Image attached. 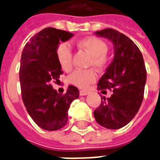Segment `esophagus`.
Here are the masks:
<instances>
[{
	"mask_svg": "<svg viewBox=\"0 0 160 160\" xmlns=\"http://www.w3.org/2000/svg\"><path fill=\"white\" fill-rule=\"evenodd\" d=\"M90 93L88 91H85V90H81L80 91V96H86V95H88Z\"/></svg>",
	"mask_w": 160,
	"mask_h": 160,
	"instance_id": "1",
	"label": "esophagus"
}]
</instances>
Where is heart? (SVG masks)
<instances>
[{
  "label": "heart",
  "mask_w": 160,
  "mask_h": 160,
  "mask_svg": "<svg viewBox=\"0 0 160 160\" xmlns=\"http://www.w3.org/2000/svg\"><path fill=\"white\" fill-rule=\"evenodd\" d=\"M78 46L91 56L90 65L97 69H103L107 66L108 58L106 53L108 47L103 40L97 37H86L78 42ZM56 55L61 68L64 71H70L73 67V53L69 45L65 42L58 45ZM96 79V74L93 69H76L69 75L68 81L79 88L85 89L95 82Z\"/></svg>",
  "instance_id": "heart-1"
}]
</instances>
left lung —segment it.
<instances>
[{
  "instance_id": "obj_1",
  "label": "left lung",
  "mask_w": 160,
  "mask_h": 160,
  "mask_svg": "<svg viewBox=\"0 0 160 160\" xmlns=\"http://www.w3.org/2000/svg\"><path fill=\"white\" fill-rule=\"evenodd\" d=\"M95 33L112 42L114 58L97 84L102 94L107 89L113 94L102 97L94 117L106 128L119 129L132 120L142 104L147 79L144 61L139 48L126 35L112 28Z\"/></svg>"
}]
</instances>
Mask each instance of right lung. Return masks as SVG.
Here are the masks:
<instances>
[{
    "label": "right lung",
    "instance_id": "1",
    "mask_svg": "<svg viewBox=\"0 0 160 160\" xmlns=\"http://www.w3.org/2000/svg\"><path fill=\"white\" fill-rule=\"evenodd\" d=\"M73 36L69 32L47 28L27 42L22 53L19 78L23 103L35 123L47 131L66 125L69 106L79 98V90L74 85H69L62 95L51 85L63 74L57 48Z\"/></svg>",
    "mask_w": 160,
    "mask_h": 160
}]
</instances>
